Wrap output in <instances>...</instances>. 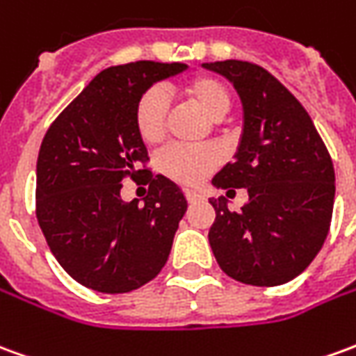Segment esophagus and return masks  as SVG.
Returning <instances> with one entry per match:
<instances>
[{"label":"esophagus","instance_id":"obj_1","mask_svg":"<svg viewBox=\"0 0 356 356\" xmlns=\"http://www.w3.org/2000/svg\"><path fill=\"white\" fill-rule=\"evenodd\" d=\"M185 196L188 202H198V200H204V193L200 188H185Z\"/></svg>","mask_w":356,"mask_h":356}]
</instances>
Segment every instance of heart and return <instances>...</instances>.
I'll list each match as a JSON object with an SVG mask.
<instances>
[{
    "instance_id": "obj_1",
    "label": "heart",
    "mask_w": 356,
    "mask_h": 356,
    "mask_svg": "<svg viewBox=\"0 0 356 356\" xmlns=\"http://www.w3.org/2000/svg\"><path fill=\"white\" fill-rule=\"evenodd\" d=\"M181 94L213 121L225 118L231 108L227 86L213 76H195L181 86ZM170 106L156 88L146 90L135 106V129L140 140L148 146L158 144L165 135ZM221 156L216 148H185L171 146L160 156L161 171L181 185H196L220 165Z\"/></svg>"
}]
</instances>
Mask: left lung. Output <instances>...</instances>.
I'll return each instance as SVG.
<instances>
[{
  "instance_id": "left-lung-1",
  "label": "left lung",
  "mask_w": 356,
  "mask_h": 356,
  "mask_svg": "<svg viewBox=\"0 0 356 356\" xmlns=\"http://www.w3.org/2000/svg\"><path fill=\"white\" fill-rule=\"evenodd\" d=\"M204 67L223 74L243 104L235 160L216 173L212 185L248 193L238 212H231L223 196L210 200L216 210L210 247L233 280L282 285L307 270L327 237L334 163L307 109L264 67L237 59Z\"/></svg>"
}]
</instances>
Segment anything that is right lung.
Masks as SVG:
<instances>
[{
    "instance_id": "right-lung-1",
    "label": "right lung",
    "mask_w": 356,
    "mask_h": 356,
    "mask_svg": "<svg viewBox=\"0 0 356 356\" xmlns=\"http://www.w3.org/2000/svg\"><path fill=\"white\" fill-rule=\"evenodd\" d=\"M185 63L135 61L92 79L42 140L36 218L51 254L74 282L100 293H129L168 262L186 198L173 181L140 165L148 150L135 129V106L154 83ZM147 175L145 206L120 200V183Z\"/></svg>"
}]
</instances>
